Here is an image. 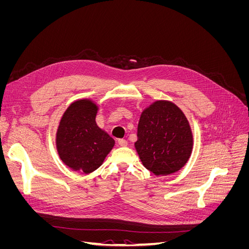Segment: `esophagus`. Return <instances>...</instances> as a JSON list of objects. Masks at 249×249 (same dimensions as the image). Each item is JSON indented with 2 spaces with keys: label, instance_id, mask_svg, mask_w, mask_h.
Returning <instances> with one entry per match:
<instances>
[{
  "label": "esophagus",
  "instance_id": "1",
  "mask_svg": "<svg viewBox=\"0 0 249 249\" xmlns=\"http://www.w3.org/2000/svg\"><path fill=\"white\" fill-rule=\"evenodd\" d=\"M118 144L120 146H126L127 145V141L125 139H119L118 140Z\"/></svg>",
  "mask_w": 249,
  "mask_h": 249
}]
</instances>
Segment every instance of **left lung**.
I'll use <instances>...</instances> for the list:
<instances>
[{"mask_svg":"<svg viewBox=\"0 0 249 249\" xmlns=\"http://www.w3.org/2000/svg\"><path fill=\"white\" fill-rule=\"evenodd\" d=\"M135 148L146 169L155 176L178 171L193 148L191 126L184 112L169 101H156L142 111Z\"/></svg>","mask_w":249,"mask_h":249,"instance_id":"obj_1","label":"left lung"}]
</instances>
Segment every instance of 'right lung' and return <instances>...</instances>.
<instances>
[{
  "label": "right lung",
  "mask_w": 249,
  "mask_h": 249,
  "mask_svg": "<svg viewBox=\"0 0 249 249\" xmlns=\"http://www.w3.org/2000/svg\"><path fill=\"white\" fill-rule=\"evenodd\" d=\"M99 106L89 99L73 102L60 119L56 147L61 161L74 171L91 173L103 164L115 144L96 124Z\"/></svg>",
  "instance_id": "add662e5"
}]
</instances>
